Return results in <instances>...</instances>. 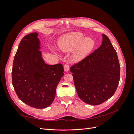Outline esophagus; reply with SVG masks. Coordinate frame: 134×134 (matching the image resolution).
I'll return each instance as SVG.
<instances>
[{"label":"esophagus","instance_id":"1","mask_svg":"<svg viewBox=\"0 0 134 134\" xmlns=\"http://www.w3.org/2000/svg\"><path fill=\"white\" fill-rule=\"evenodd\" d=\"M69 70V65L68 64H65L64 65V70L65 71H68Z\"/></svg>","mask_w":134,"mask_h":134}]
</instances>
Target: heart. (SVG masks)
<instances>
[{"label": "heart", "mask_w": 134, "mask_h": 134, "mask_svg": "<svg viewBox=\"0 0 134 134\" xmlns=\"http://www.w3.org/2000/svg\"><path fill=\"white\" fill-rule=\"evenodd\" d=\"M60 49L64 52L70 51L76 48L73 54L76 61H81L89 55L94 46V42L89 37L84 38L80 32H72L66 35L59 44Z\"/></svg>", "instance_id": "b5f03b06"}]
</instances>
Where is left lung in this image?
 <instances>
[{"label": "left lung", "mask_w": 134, "mask_h": 134, "mask_svg": "<svg viewBox=\"0 0 134 134\" xmlns=\"http://www.w3.org/2000/svg\"><path fill=\"white\" fill-rule=\"evenodd\" d=\"M99 48L70 68L79 98L98 105L111 98L120 81V66L116 51L106 35Z\"/></svg>", "instance_id": "1"}]
</instances>
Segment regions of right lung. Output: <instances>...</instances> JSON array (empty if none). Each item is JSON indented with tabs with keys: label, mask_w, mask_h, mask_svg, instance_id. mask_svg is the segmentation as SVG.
<instances>
[{
	"label": "right lung",
	"mask_w": 134,
	"mask_h": 134,
	"mask_svg": "<svg viewBox=\"0 0 134 134\" xmlns=\"http://www.w3.org/2000/svg\"><path fill=\"white\" fill-rule=\"evenodd\" d=\"M36 32L24 37L14 56L12 84L18 98L32 107L42 109L54 100L56 90L64 75L62 64L49 65L44 62Z\"/></svg>",
	"instance_id": "add662e5"
}]
</instances>
